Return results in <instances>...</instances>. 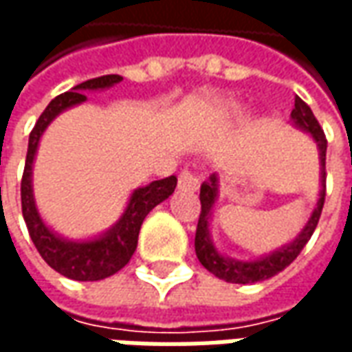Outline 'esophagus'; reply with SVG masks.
Listing matches in <instances>:
<instances>
[{
  "mask_svg": "<svg viewBox=\"0 0 352 352\" xmlns=\"http://www.w3.org/2000/svg\"><path fill=\"white\" fill-rule=\"evenodd\" d=\"M199 186V179L190 171H183L181 175H179V188H183V190H196Z\"/></svg>",
  "mask_w": 352,
  "mask_h": 352,
  "instance_id": "esophagus-1",
  "label": "esophagus"
}]
</instances>
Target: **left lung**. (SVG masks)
Segmentation results:
<instances>
[{
    "instance_id": "left-lung-1",
    "label": "left lung",
    "mask_w": 352,
    "mask_h": 352,
    "mask_svg": "<svg viewBox=\"0 0 352 352\" xmlns=\"http://www.w3.org/2000/svg\"><path fill=\"white\" fill-rule=\"evenodd\" d=\"M290 118L294 126H298L300 130L311 133V138L315 139V143L318 146V154H320V194H318L317 207L313 209L309 221L303 226V230L298 234L292 243L280 247L272 254L262 256V258L254 260V262H241V260H234L224 256L221 252L214 249L213 239L209 234V222H211V213H213V206L219 196V179L217 175L209 177V181L201 184L199 188V201H201V213H199L198 228H196V256L201 262V265L206 267L207 272H211L214 277L226 280V283H236V285H249V283H258V280H265L283 272L285 267L292 264L296 256L302 252V249L307 245V241L313 236V232L317 228L318 219L322 213V206H324L326 196V135L320 124L313 115L311 107L296 96L294 109L290 113Z\"/></svg>"
}]
</instances>
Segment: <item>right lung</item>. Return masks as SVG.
Listing matches in <instances>:
<instances>
[{
    "label": "right lung",
    "mask_w": 352,
    "mask_h": 352,
    "mask_svg": "<svg viewBox=\"0 0 352 352\" xmlns=\"http://www.w3.org/2000/svg\"><path fill=\"white\" fill-rule=\"evenodd\" d=\"M120 80H122L120 75H103V77L80 82L69 92L60 94L47 105L30 133L26 166H24V175L20 183L22 214H24L30 237L43 260L52 270L62 273L64 277L75 280H101L120 272L124 265L130 262L131 254L135 252L139 230L145 217L158 204L168 199L177 186V177L171 175L133 190L128 207L124 209L122 217L118 219L115 226L107 230L103 236L88 239V241L64 239L43 222L41 214L35 207L34 188H32V169H34L35 153H37L43 131L47 130V126L62 111L87 101V96L82 94L85 90H103V88H111Z\"/></svg>",
    "instance_id": "right-lung-1"
}]
</instances>
